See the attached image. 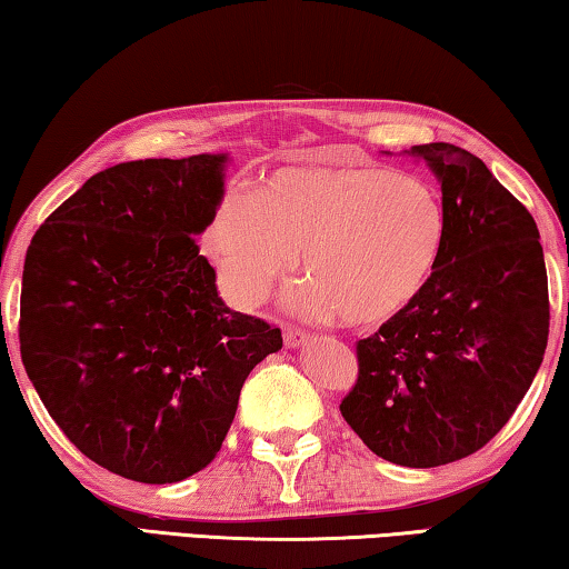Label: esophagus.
I'll use <instances>...</instances> for the list:
<instances>
[{"label": "esophagus", "mask_w": 569, "mask_h": 569, "mask_svg": "<svg viewBox=\"0 0 569 569\" xmlns=\"http://www.w3.org/2000/svg\"><path fill=\"white\" fill-rule=\"evenodd\" d=\"M283 341H286L288 349H296V346H301V343L308 341V333L303 329H296V326H286Z\"/></svg>", "instance_id": "esophagus-1"}]
</instances>
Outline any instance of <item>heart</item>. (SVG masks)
Returning a JSON list of instances; mask_svg holds the SVG:
<instances>
[{
    "mask_svg": "<svg viewBox=\"0 0 569 569\" xmlns=\"http://www.w3.org/2000/svg\"><path fill=\"white\" fill-rule=\"evenodd\" d=\"M447 210L427 178L381 166L291 168L228 198L208 248L236 303L253 308L298 258L293 301L313 319L389 321L435 276Z\"/></svg>",
    "mask_w": 569,
    "mask_h": 569,
    "instance_id": "1",
    "label": "heart"
}]
</instances>
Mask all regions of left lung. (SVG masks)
Wrapping results in <instances>:
<instances>
[{
  "instance_id": "obj_1",
  "label": "left lung",
  "mask_w": 569,
  "mask_h": 569,
  "mask_svg": "<svg viewBox=\"0 0 569 569\" xmlns=\"http://www.w3.org/2000/svg\"><path fill=\"white\" fill-rule=\"evenodd\" d=\"M441 182L447 240L423 291L356 343L341 413L373 455L439 467L475 455L512 417L550 333L545 253L529 210L477 156L407 150Z\"/></svg>"
}]
</instances>
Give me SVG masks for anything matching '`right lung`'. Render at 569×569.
<instances>
[{
    "instance_id": "obj_1",
    "label": "right lung",
    "mask_w": 569,
    "mask_h": 569,
    "mask_svg": "<svg viewBox=\"0 0 569 569\" xmlns=\"http://www.w3.org/2000/svg\"><path fill=\"white\" fill-rule=\"evenodd\" d=\"M228 156L150 158L92 176L24 258L27 377L94 465L172 485L216 459L243 381L281 329L230 311L196 236L223 200Z\"/></svg>"
}]
</instances>
